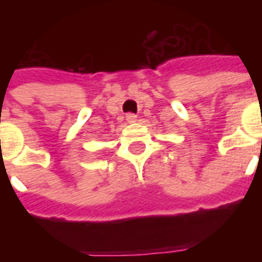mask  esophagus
<instances>
[{"label":"esophagus","mask_w":262,"mask_h":262,"mask_svg":"<svg viewBox=\"0 0 262 262\" xmlns=\"http://www.w3.org/2000/svg\"><path fill=\"white\" fill-rule=\"evenodd\" d=\"M126 120L129 122V123H133V122H136L137 116L135 114H127L126 115Z\"/></svg>","instance_id":"34e87169"}]
</instances>
